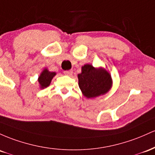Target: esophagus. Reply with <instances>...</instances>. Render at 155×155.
<instances>
[{
	"instance_id": "esophagus-1",
	"label": "esophagus",
	"mask_w": 155,
	"mask_h": 155,
	"mask_svg": "<svg viewBox=\"0 0 155 155\" xmlns=\"http://www.w3.org/2000/svg\"><path fill=\"white\" fill-rule=\"evenodd\" d=\"M64 73L66 74V75L71 76L72 74V73H73V70H72V69H70V70H66V71H64Z\"/></svg>"
}]
</instances>
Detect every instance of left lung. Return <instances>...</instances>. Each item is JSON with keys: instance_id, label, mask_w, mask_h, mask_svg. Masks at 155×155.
<instances>
[{"instance_id": "8db88e82", "label": "left lung", "mask_w": 155, "mask_h": 155, "mask_svg": "<svg viewBox=\"0 0 155 155\" xmlns=\"http://www.w3.org/2000/svg\"><path fill=\"white\" fill-rule=\"evenodd\" d=\"M79 87L87 98H92L107 93L111 87V77L105 69H96L90 64L82 67L78 75Z\"/></svg>"}]
</instances>
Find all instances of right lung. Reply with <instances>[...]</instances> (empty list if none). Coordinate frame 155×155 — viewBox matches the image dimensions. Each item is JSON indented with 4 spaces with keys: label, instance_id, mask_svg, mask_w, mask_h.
Segmentation results:
<instances>
[{
    "label": "right lung",
    "instance_id": "add662e5",
    "mask_svg": "<svg viewBox=\"0 0 155 155\" xmlns=\"http://www.w3.org/2000/svg\"><path fill=\"white\" fill-rule=\"evenodd\" d=\"M55 75V73L53 72H50L48 69H45L43 70V72H41V74H40L39 77V83L40 84V87L41 88H44L48 87L50 84L53 78Z\"/></svg>",
    "mask_w": 155,
    "mask_h": 155
}]
</instances>
